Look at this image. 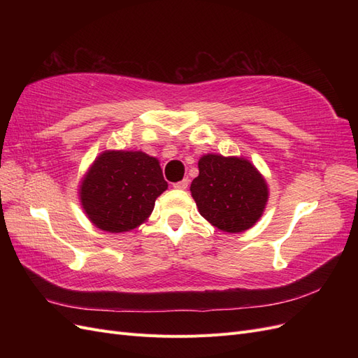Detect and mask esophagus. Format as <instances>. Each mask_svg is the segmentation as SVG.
Listing matches in <instances>:
<instances>
[{
    "label": "esophagus",
    "instance_id": "esophagus-1",
    "mask_svg": "<svg viewBox=\"0 0 358 358\" xmlns=\"http://www.w3.org/2000/svg\"><path fill=\"white\" fill-rule=\"evenodd\" d=\"M188 185H189V179L188 178H185V179L180 180V182L173 183V187H175L176 189H187Z\"/></svg>",
    "mask_w": 358,
    "mask_h": 358
}]
</instances>
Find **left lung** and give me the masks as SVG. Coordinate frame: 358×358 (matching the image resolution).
<instances>
[{"label":"left lung","mask_w":358,"mask_h":358,"mask_svg":"<svg viewBox=\"0 0 358 358\" xmlns=\"http://www.w3.org/2000/svg\"><path fill=\"white\" fill-rule=\"evenodd\" d=\"M189 191L203 218L227 233L251 229L268 201L264 176L243 157H200L199 176L191 182Z\"/></svg>","instance_id":"8db88e82"}]
</instances>
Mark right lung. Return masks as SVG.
Returning <instances> with one entry per match:
<instances>
[{"label":"right lung","mask_w":358,"mask_h":358,"mask_svg":"<svg viewBox=\"0 0 358 358\" xmlns=\"http://www.w3.org/2000/svg\"><path fill=\"white\" fill-rule=\"evenodd\" d=\"M167 187L155 157L142 150H104L83 175L79 200L96 229L125 233L148 221Z\"/></svg>","instance_id":"1"}]
</instances>
